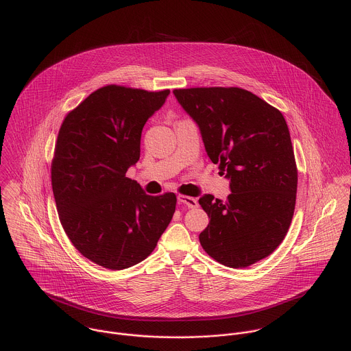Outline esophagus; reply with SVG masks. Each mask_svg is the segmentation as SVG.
<instances>
[{
  "label": "esophagus",
  "instance_id": "1",
  "mask_svg": "<svg viewBox=\"0 0 351 351\" xmlns=\"http://www.w3.org/2000/svg\"><path fill=\"white\" fill-rule=\"evenodd\" d=\"M178 202L186 205L188 208H197L199 206V202L196 199L191 197V196H184V195H180L178 196Z\"/></svg>",
  "mask_w": 351,
  "mask_h": 351
}]
</instances>
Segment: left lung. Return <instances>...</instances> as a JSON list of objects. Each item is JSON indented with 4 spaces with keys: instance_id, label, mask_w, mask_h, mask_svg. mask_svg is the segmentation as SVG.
<instances>
[{
    "instance_id": "1",
    "label": "left lung",
    "mask_w": 351,
    "mask_h": 351,
    "mask_svg": "<svg viewBox=\"0 0 351 351\" xmlns=\"http://www.w3.org/2000/svg\"><path fill=\"white\" fill-rule=\"evenodd\" d=\"M200 127L208 156L230 180L227 201L202 196L209 220L205 252L228 267H247L284 241L296 205L298 166L282 113L241 88L174 89Z\"/></svg>"
}]
</instances>
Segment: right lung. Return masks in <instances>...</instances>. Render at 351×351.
Returning a JSON list of instances; mask_svg holds the SVG:
<instances>
[{"instance_id": "add662e5", "label": "right lung", "mask_w": 351, "mask_h": 351, "mask_svg": "<svg viewBox=\"0 0 351 351\" xmlns=\"http://www.w3.org/2000/svg\"><path fill=\"white\" fill-rule=\"evenodd\" d=\"M169 93L106 85L60 125L51 163L59 220L73 246L102 267L146 259L176 212L174 193L149 196L125 177L141 158L146 121Z\"/></svg>"}]
</instances>
